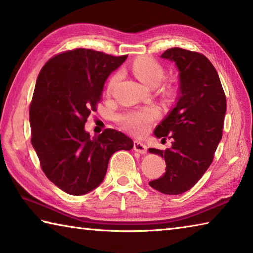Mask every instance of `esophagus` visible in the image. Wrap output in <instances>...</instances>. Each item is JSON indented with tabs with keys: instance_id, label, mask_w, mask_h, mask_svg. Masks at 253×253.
<instances>
[{
	"instance_id": "obj_1",
	"label": "esophagus",
	"mask_w": 253,
	"mask_h": 253,
	"mask_svg": "<svg viewBox=\"0 0 253 253\" xmlns=\"http://www.w3.org/2000/svg\"><path fill=\"white\" fill-rule=\"evenodd\" d=\"M134 151L137 152V153H139V154H143V155H144V154H146V152H147V147L144 143L139 142V140H135V142H134Z\"/></svg>"
}]
</instances>
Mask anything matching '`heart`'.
Returning a JSON list of instances; mask_svg holds the SVG:
<instances>
[{"label": "heart", "instance_id": "heart-1", "mask_svg": "<svg viewBox=\"0 0 253 253\" xmlns=\"http://www.w3.org/2000/svg\"><path fill=\"white\" fill-rule=\"evenodd\" d=\"M132 72L139 81H142L144 84L149 85V87L158 85L164 77V70H163L162 66L151 58L137 59L132 63ZM119 78H121L119 72L111 77L109 81V89L115 87ZM158 115L160 114H158L156 108L149 107V108L126 111L118 117V121L128 131L136 135H142L148 129L151 124L156 121Z\"/></svg>", "mask_w": 253, "mask_h": 253}]
</instances>
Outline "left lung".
Instances as JSON below:
<instances>
[{
    "mask_svg": "<svg viewBox=\"0 0 253 253\" xmlns=\"http://www.w3.org/2000/svg\"><path fill=\"white\" fill-rule=\"evenodd\" d=\"M161 57L176 66L179 92L174 108L154 130L157 138L169 137L173 142L165 151L148 149L166 163L164 175L149 185L177 195L193 187L211 165L222 139L226 99L219 75L205 55L172 48Z\"/></svg>",
    "mask_w": 253,
    "mask_h": 253,
    "instance_id": "left-lung-1",
    "label": "left lung"
}]
</instances>
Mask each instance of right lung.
<instances>
[{
	"label": "right lung",
	"mask_w": 253,
	"mask_h": 253,
	"mask_svg": "<svg viewBox=\"0 0 253 253\" xmlns=\"http://www.w3.org/2000/svg\"><path fill=\"white\" fill-rule=\"evenodd\" d=\"M126 59L75 49L51 58L38 76L29 111L31 143L46 177L68 194L95 190L104 181L111 155L134 146L115 129L91 138L84 130L107 78Z\"/></svg>",
	"instance_id": "add662e5"
}]
</instances>
